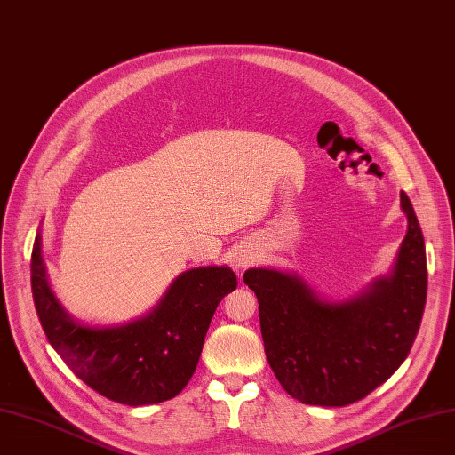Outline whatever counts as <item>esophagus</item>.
I'll return each instance as SVG.
<instances>
[{
    "label": "esophagus",
    "mask_w": 455,
    "mask_h": 455,
    "mask_svg": "<svg viewBox=\"0 0 455 455\" xmlns=\"http://www.w3.org/2000/svg\"><path fill=\"white\" fill-rule=\"evenodd\" d=\"M254 260V256L249 252V251H240L238 254H235V259H234V262H235V266H247V264H251Z\"/></svg>",
    "instance_id": "1"
}]
</instances>
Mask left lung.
Masks as SVG:
<instances>
[{
  "label": "left lung",
  "mask_w": 455,
  "mask_h": 455,
  "mask_svg": "<svg viewBox=\"0 0 455 455\" xmlns=\"http://www.w3.org/2000/svg\"><path fill=\"white\" fill-rule=\"evenodd\" d=\"M409 228L387 279L346 303H325L295 275L247 269L259 298L264 351L290 396L308 405L344 407L385 383L407 359L420 329L427 267L424 235L402 191Z\"/></svg>",
  "instance_id": "obj_1"
}]
</instances>
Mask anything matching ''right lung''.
Wrapping results in <instances>:
<instances>
[{"label":"right lung","instance_id":"1","mask_svg":"<svg viewBox=\"0 0 455 455\" xmlns=\"http://www.w3.org/2000/svg\"><path fill=\"white\" fill-rule=\"evenodd\" d=\"M238 279L230 267H195L176 279L141 320L121 327H85L68 318L53 298L41 256L31 252V290L48 342L65 364L108 400L152 405L174 398L199 363L212 315Z\"/></svg>","mask_w":455,"mask_h":455}]
</instances>
